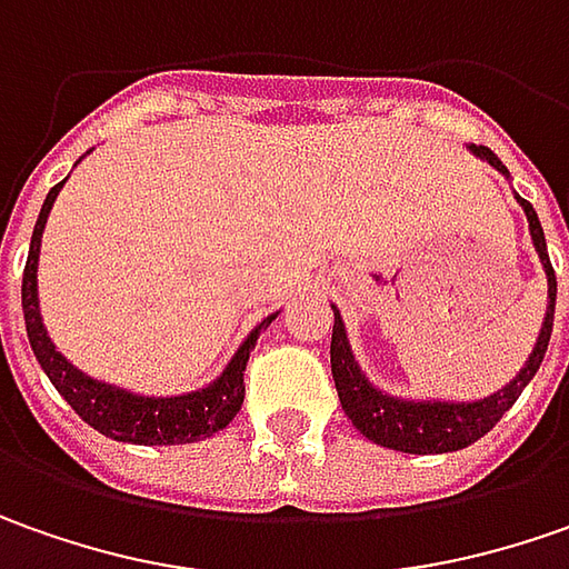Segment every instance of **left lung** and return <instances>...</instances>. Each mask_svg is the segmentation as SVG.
<instances>
[{"mask_svg":"<svg viewBox=\"0 0 569 569\" xmlns=\"http://www.w3.org/2000/svg\"><path fill=\"white\" fill-rule=\"evenodd\" d=\"M469 150L491 163V167L503 172L510 179L507 167L498 160V153L488 148ZM517 204L522 207L526 220H529V236L532 246L539 251L541 270L548 280V308H545V321H541L539 340L532 346L526 365L519 368V375L510 383H503L498 393L485 397V400L472 402H453V400H400L378 390L375 383L365 378V371L352 356V346L346 337V323L333 305V337H330V371H333V383L343 402V412L352 419V425L362 431L368 441L390 447V450H402V453H453L469 443L485 438L500 419L503 412L519 400V393L526 390V383L536 378L541 359L548 352V340H551V327H555V302H558V280H555V267L548 258V246H545V229L539 223V213L526 198L517 194Z\"/></svg>","mask_w":569,"mask_h":569,"instance_id":"left-lung-1","label":"left lung"}]
</instances>
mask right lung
<instances>
[{
    "label": "right lung",
    "instance_id": "add662e5",
    "mask_svg": "<svg viewBox=\"0 0 569 569\" xmlns=\"http://www.w3.org/2000/svg\"><path fill=\"white\" fill-rule=\"evenodd\" d=\"M62 186H66V179L59 186L50 188L47 201L40 207V217H37L33 236H30L24 283H21V308H24L28 340L33 356H37V362L47 371L52 387L66 397L71 409L88 421L90 428H97L100 435H107L112 441L160 447V443H194L204 441V438H213L242 409V400H246L248 356H251V349L258 343L261 330L277 315H267L264 321L248 333L246 343L236 349V356L229 359L223 375L213 383L201 387V390L179 393V397H141V393L122 390L116 383L88 378L84 371H78L56 349L50 333H47V327H43L40 299H37V258H40V242H43L47 217H50V210L56 204Z\"/></svg>",
    "mask_w": 569,
    "mask_h": 569
}]
</instances>
